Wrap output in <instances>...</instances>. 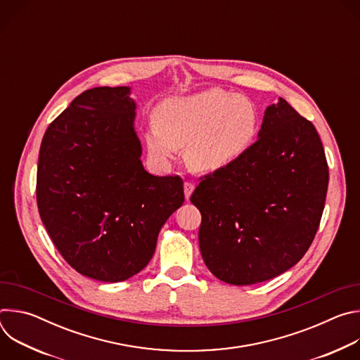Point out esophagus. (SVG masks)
I'll return each mask as SVG.
<instances>
[{
	"label": "esophagus",
	"mask_w": 360,
	"mask_h": 360,
	"mask_svg": "<svg viewBox=\"0 0 360 360\" xmlns=\"http://www.w3.org/2000/svg\"><path fill=\"white\" fill-rule=\"evenodd\" d=\"M193 189H195V185H193L192 182L186 181V182L184 184V192H185V198H186V199H189V198H191V195H192Z\"/></svg>",
	"instance_id": "34e87169"
}]
</instances>
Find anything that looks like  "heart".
<instances>
[{
  "label": "heart",
  "instance_id": "1",
  "mask_svg": "<svg viewBox=\"0 0 360 360\" xmlns=\"http://www.w3.org/2000/svg\"><path fill=\"white\" fill-rule=\"evenodd\" d=\"M258 125V110L250 99L210 88L164 101L155 111V125L146 129L143 139L149 155L161 165L185 146V162L191 169L214 172L243 155Z\"/></svg>",
  "mask_w": 360,
  "mask_h": 360
}]
</instances>
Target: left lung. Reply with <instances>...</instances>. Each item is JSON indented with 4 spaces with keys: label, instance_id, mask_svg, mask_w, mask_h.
Wrapping results in <instances>:
<instances>
[{
    "label": "left lung",
    "instance_id": "left-lung-1",
    "mask_svg": "<svg viewBox=\"0 0 360 360\" xmlns=\"http://www.w3.org/2000/svg\"><path fill=\"white\" fill-rule=\"evenodd\" d=\"M258 141L231 165L200 178L205 265L231 285L269 281L309 249L325 208L329 169L319 134L279 98L266 108Z\"/></svg>",
    "mask_w": 360,
    "mask_h": 360
}]
</instances>
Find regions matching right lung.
<instances>
[{
  "label": "right lung",
  "mask_w": 360,
  "mask_h": 360,
  "mask_svg": "<svg viewBox=\"0 0 360 360\" xmlns=\"http://www.w3.org/2000/svg\"><path fill=\"white\" fill-rule=\"evenodd\" d=\"M129 94V86L84 91L49 124L39 148L41 221L67 264L101 282L141 272L185 199L179 176L143 169Z\"/></svg>",
  "instance_id": "add662e5"
}]
</instances>
